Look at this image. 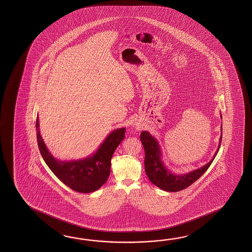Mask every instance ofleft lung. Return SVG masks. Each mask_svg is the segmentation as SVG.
Returning <instances> with one entry per match:
<instances>
[{"label": "left lung", "instance_id": "left-lung-1", "mask_svg": "<svg viewBox=\"0 0 252 252\" xmlns=\"http://www.w3.org/2000/svg\"><path fill=\"white\" fill-rule=\"evenodd\" d=\"M221 117V115H220ZM221 136H222V126H221ZM221 136L220 138L218 150H216L213 159L205 164L204 166L189 172L184 175L173 174L167 169L163 161L161 159V150L157 139L150 135L148 131H142L140 133V140L144 147L145 150V171L151 183H153L158 188L167 192H178L183 189L190 187L195 182L199 177H202L205 171L211 166L215 156L217 155L220 147Z\"/></svg>", "mask_w": 252, "mask_h": 252}]
</instances>
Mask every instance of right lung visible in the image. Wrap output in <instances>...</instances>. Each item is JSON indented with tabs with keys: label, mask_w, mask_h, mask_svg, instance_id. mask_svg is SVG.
<instances>
[{
	"label": "right lung",
	"mask_w": 252,
	"mask_h": 252,
	"mask_svg": "<svg viewBox=\"0 0 252 252\" xmlns=\"http://www.w3.org/2000/svg\"><path fill=\"white\" fill-rule=\"evenodd\" d=\"M38 115L36 121L38 149L50 170L65 186L78 193L96 191L107 181L113 153L125 137L126 128H117L108 135L94 155L80 160L59 161L48 151L39 132Z\"/></svg>",
	"instance_id": "add662e5"
}]
</instances>
